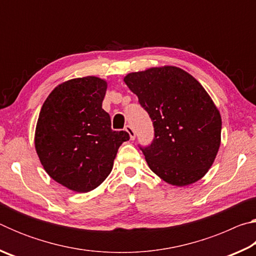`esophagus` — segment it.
<instances>
[{
	"instance_id": "obj_1",
	"label": "esophagus",
	"mask_w": 256,
	"mask_h": 256,
	"mask_svg": "<svg viewBox=\"0 0 256 256\" xmlns=\"http://www.w3.org/2000/svg\"><path fill=\"white\" fill-rule=\"evenodd\" d=\"M125 131L130 134V138H131V140H134V138H136V132H134V130L131 125H126V126H125Z\"/></svg>"
}]
</instances>
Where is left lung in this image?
I'll return each instance as SVG.
<instances>
[{"instance_id": "left-lung-1", "label": "left lung", "mask_w": 256, "mask_h": 256, "mask_svg": "<svg viewBox=\"0 0 256 256\" xmlns=\"http://www.w3.org/2000/svg\"><path fill=\"white\" fill-rule=\"evenodd\" d=\"M124 82L152 120V144L141 148L150 170L175 186L201 180L222 142V116L202 84L172 66L128 73Z\"/></svg>"}]
</instances>
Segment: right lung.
I'll return each instance as SVG.
<instances>
[{
	"instance_id": "right-lung-1",
	"label": "right lung",
	"mask_w": 256,
	"mask_h": 256,
	"mask_svg": "<svg viewBox=\"0 0 256 256\" xmlns=\"http://www.w3.org/2000/svg\"><path fill=\"white\" fill-rule=\"evenodd\" d=\"M106 80L84 76L58 84L42 104L34 131V148L52 178L86 193L110 174L125 131H112L102 110Z\"/></svg>"
}]
</instances>
